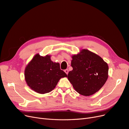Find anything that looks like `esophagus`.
<instances>
[{
	"label": "esophagus",
	"instance_id": "esophagus-1",
	"mask_svg": "<svg viewBox=\"0 0 129 129\" xmlns=\"http://www.w3.org/2000/svg\"><path fill=\"white\" fill-rule=\"evenodd\" d=\"M64 72L66 73V74H67H67H68V72H69V71H68V69H65L64 70Z\"/></svg>",
	"mask_w": 129,
	"mask_h": 129
}]
</instances>
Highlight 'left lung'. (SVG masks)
Listing matches in <instances>:
<instances>
[{
  "mask_svg": "<svg viewBox=\"0 0 129 129\" xmlns=\"http://www.w3.org/2000/svg\"><path fill=\"white\" fill-rule=\"evenodd\" d=\"M72 58L73 70L68 73L67 77L74 89L84 96L98 91L108 79V64L100 56L87 49H82Z\"/></svg>",
  "mask_w": 129,
  "mask_h": 129,
  "instance_id": "obj_1",
  "label": "left lung"
}]
</instances>
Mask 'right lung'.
<instances>
[{
	"label": "right lung",
	"mask_w": 129,
	"mask_h": 129,
	"mask_svg": "<svg viewBox=\"0 0 129 129\" xmlns=\"http://www.w3.org/2000/svg\"><path fill=\"white\" fill-rule=\"evenodd\" d=\"M67 76V74L61 70L60 64L51 61L50 56L43 57L38 54L32 58L25 71L27 84L39 93L51 91L61 78Z\"/></svg>",
	"instance_id": "obj_1"
}]
</instances>
